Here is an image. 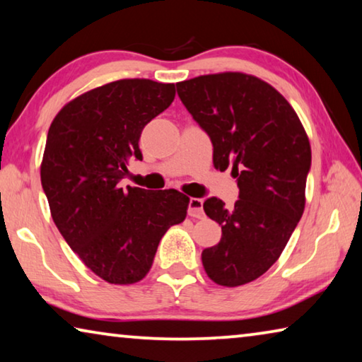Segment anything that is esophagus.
<instances>
[{
    "label": "esophagus",
    "instance_id": "1",
    "mask_svg": "<svg viewBox=\"0 0 362 362\" xmlns=\"http://www.w3.org/2000/svg\"><path fill=\"white\" fill-rule=\"evenodd\" d=\"M203 199L199 198H189L188 201V216L194 218H203L204 209H203Z\"/></svg>",
    "mask_w": 362,
    "mask_h": 362
}]
</instances>
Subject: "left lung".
Returning a JSON list of instances; mask_svg holds the SVG:
<instances>
[{"mask_svg":"<svg viewBox=\"0 0 362 362\" xmlns=\"http://www.w3.org/2000/svg\"><path fill=\"white\" fill-rule=\"evenodd\" d=\"M177 94L214 146V168L231 166L240 199L204 201L222 240L201 254L207 276L247 284L279 259L305 209L311 146L296 110L273 86L240 71L177 83Z\"/></svg>","mask_w":362,"mask_h":362,"instance_id":"obj_1","label":"left lung"}]
</instances>
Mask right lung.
I'll return each instance as SVG.
<instances>
[{"instance_id": "right-lung-1", "label": "right lung", "mask_w": 362, "mask_h": 362, "mask_svg": "<svg viewBox=\"0 0 362 362\" xmlns=\"http://www.w3.org/2000/svg\"><path fill=\"white\" fill-rule=\"evenodd\" d=\"M175 97V86L119 79L66 103L49 127L41 163L54 223L83 263L110 284L146 276L158 244L187 217L177 189L119 188L140 134Z\"/></svg>"}]
</instances>
